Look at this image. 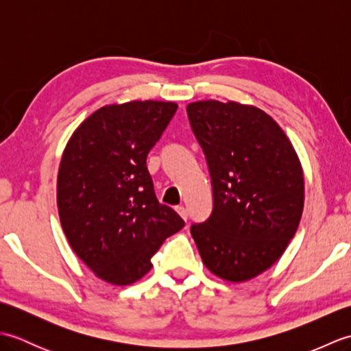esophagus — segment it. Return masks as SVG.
I'll return each mask as SVG.
<instances>
[{
    "label": "esophagus",
    "instance_id": "obj_1",
    "mask_svg": "<svg viewBox=\"0 0 351 351\" xmlns=\"http://www.w3.org/2000/svg\"><path fill=\"white\" fill-rule=\"evenodd\" d=\"M176 211H178V214L181 215V217L187 221V219H189V213H187V210H185L184 206H176Z\"/></svg>",
    "mask_w": 351,
    "mask_h": 351
}]
</instances>
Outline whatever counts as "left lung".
<instances>
[{
    "label": "left lung",
    "mask_w": 351,
    "mask_h": 351,
    "mask_svg": "<svg viewBox=\"0 0 351 351\" xmlns=\"http://www.w3.org/2000/svg\"><path fill=\"white\" fill-rule=\"evenodd\" d=\"M213 184V213L191 225L205 267L228 282L268 270L294 237L304 204L299 156L258 107L214 99L187 106Z\"/></svg>",
    "instance_id": "obj_1"
}]
</instances>
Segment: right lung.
Returning a JSON list of instances; mask_svg holds the SVG:
<instances>
[{
  "label": "right lung",
  "mask_w": 351,
  "mask_h": 351,
  "mask_svg": "<svg viewBox=\"0 0 351 351\" xmlns=\"http://www.w3.org/2000/svg\"><path fill=\"white\" fill-rule=\"evenodd\" d=\"M176 108L162 101L106 106L73 131L63 151L57 176L63 232L95 276L113 285L143 278L164 240L185 225L158 202L146 166Z\"/></svg>",
  "instance_id": "right-lung-1"
}]
</instances>
